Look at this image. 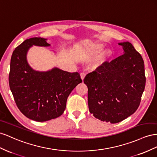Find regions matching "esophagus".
<instances>
[{"label": "esophagus", "mask_w": 157, "mask_h": 157, "mask_svg": "<svg viewBox=\"0 0 157 157\" xmlns=\"http://www.w3.org/2000/svg\"><path fill=\"white\" fill-rule=\"evenodd\" d=\"M86 74L85 73H82L81 74V78H82V81H83V79H84V78H85V77H86Z\"/></svg>", "instance_id": "1"}]
</instances>
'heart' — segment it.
Here are the masks:
<instances>
[{"label": "heart", "instance_id": "obj_1", "mask_svg": "<svg viewBox=\"0 0 157 157\" xmlns=\"http://www.w3.org/2000/svg\"><path fill=\"white\" fill-rule=\"evenodd\" d=\"M104 47V44L102 43H94L91 47V51L93 53H97L98 52L101 51ZM112 55V49L110 48H106L103 49L97 56L96 59L94 60L92 64V68L93 69H97L99 68L106 61V60Z\"/></svg>", "mask_w": 157, "mask_h": 157}]
</instances>
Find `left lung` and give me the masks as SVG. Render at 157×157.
<instances>
[{
    "mask_svg": "<svg viewBox=\"0 0 157 157\" xmlns=\"http://www.w3.org/2000/svg\"><path fill=\"white\" fill-rule=\"evenodd\" d=\"M124 54L88 74L83 82L88 88L91 114L103 122L115 124L133 114L140 106L146 78L144 62L132 44L119 43Z\"/></svg>",
    "mask_w": 157,
    "mask_h": 157,
    "instance_id": "8db88e82",
    "label": "left lung"
}]
</instances>
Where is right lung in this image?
<instances>
[{
    "mask_svg": "<svg viewBox=\"0 0 157 157\" xmlns=\"http://www.w3.org/2000/svg\"><path fill=\"white\" fill-rule=\"evenodd\" d=\"M46 39L33 37L15 48L10 60L9 86L16 104L27 118L37 122L55 119L63 114L71 91L82 80L78 72L58 68L46 71L33 70L27 60L29 49L49 47Z\"/></svg>",
    "mask_w": 157,
    "mask_h": 157,
    "instance_id": "right-lung-1",
    "label": "right lung"
}]
</instances>
